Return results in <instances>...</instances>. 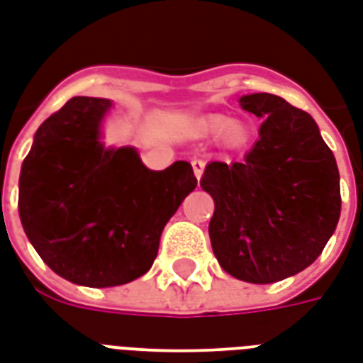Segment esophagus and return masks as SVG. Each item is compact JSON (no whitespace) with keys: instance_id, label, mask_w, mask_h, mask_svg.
<instances>
[{"instance_id":"1","label":"esophagus","mask_w":363,"mask_h":363,"mask_svg":"<svg viewBox=\"0 0 363 363\" xmlns=\"http://www.w3.org/2000/svg\"><path fill=\"white\" fill-rule=\"evenodd\" d=\"M203 167H206V163H203L202 160H192V169H194V174H196V179H198V181L202 179Z\"/></svg>"}]
</instances>
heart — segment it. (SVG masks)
<instances>
[{"label":"heart","instance_id":"heart-1","mask_svg":"<svg viewBox=\"0 0 363 363\" xmlns=\"http://www.w3.org/2000/svg\"><path fill=\"white\" fill-rule=\"evenodd\" d=\"M192 133L196 136H217V140L225 147L240 150L248 144L252 128L248 123L240 119H229L227 115L211 113L196 119L192 123Z\"/></svg>","mask_w":363,"mask_h":363}]
</instances>
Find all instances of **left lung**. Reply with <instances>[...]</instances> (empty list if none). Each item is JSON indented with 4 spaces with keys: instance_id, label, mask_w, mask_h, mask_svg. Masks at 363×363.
Listing matches in <instances>:
<instances>
[{
    "instance_id": "left-lung-1",
    "label": "left lung",
    "mask_w": 363,
    "mask_h": 363,
    "mask_svg": "<svg viewBox=\"0 0 363 363\" xmlns=\"http://www.w3.org/2000/svg\"><path fill=\"white\" fill-rule=\"evenodd\" d=\"M238 101L264 123L242 163L206 165L211 248L233 277L277 283L313 264L337 229L339 167L310 113L273 94Z\"/></svg>"
}]
</instances>
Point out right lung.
<instances>
[{
    "label": "right lung",
    "instance_id": "1",
    "mask_svg": "<svg viewBox=\"0 0 363 363\" xmlns=\"http://www.w3.org/2000/svg\"><path fill=\"white\" fill-rule=\"evenodd\" d=\"M111 101L77 96L40 125L18 179V216L45 265L106 289L142 277L163 227L196 189L189 161L152 171L130 146L106 147Z\"/></svg>",
    "mask_w": 363,
    "mask_h": 363
}]
</instances>
